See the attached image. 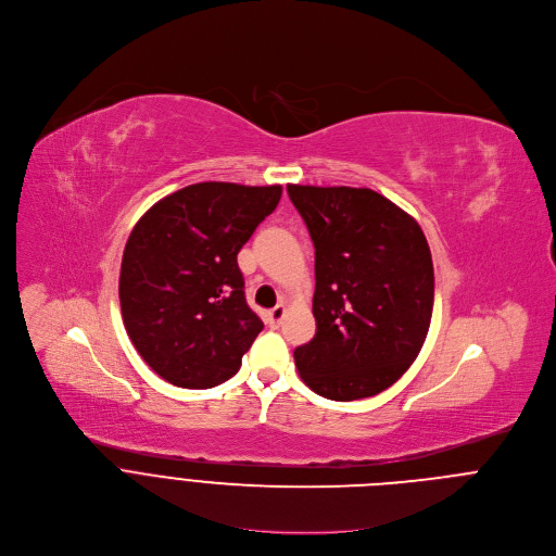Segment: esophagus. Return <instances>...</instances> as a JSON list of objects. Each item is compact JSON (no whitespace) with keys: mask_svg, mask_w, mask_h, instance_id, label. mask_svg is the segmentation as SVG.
<instances>
[{"mask_svg":"<svg viewBox=\"0 0 556 556\" xmlns=\"http://www.w3.org/2000/svg\"><path fill=\"white\" fill-rule=\"evenodd\" d=\"M283 316H286V307H283V305H277L275 309H270V312L266 314V323H268L273 329H277V327L281 325Z\"/></svg>","mask_w":556,"mask_h":556,"instance_id":"obj_1","label":"esophagus"}]
</instances>
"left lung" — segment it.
<instances>
[{
  "instance_id": "8db88e82",
  "label": "left lung",
  "mask_w": 556,
  "mask_h": 556,
  "mask_svg": "<svg viewBox=\"0 0 556 556\" xmlns=\"http://www.w3.org/2000/svg\"><path fill=\"white\" fill-rule=\"evenodd\" d=\"M316 249V336L294 351L301 379L331 401L377 396L418 357L431 325L429 242L370 188L288 186Z\"/></svg>"
}]
</instances>
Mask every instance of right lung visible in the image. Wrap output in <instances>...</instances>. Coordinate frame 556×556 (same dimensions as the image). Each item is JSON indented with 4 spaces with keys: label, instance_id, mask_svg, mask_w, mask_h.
<instances>
[{
    "label": "right lung",
    "instance_id": "add662e5",
    "mask_svg": "<svg viewBox=\"0 0 556 556\" xmlns=\"http://www.w3.org/2000/svg\"><path fill=\"white\" fill-rule=\"evenodd\" d=\"M279 199L281 186L192 184L131 229L118 277L123 325L164 381L207 390L240 370L264 323L247 305L238 251Z\"/></svg>",
    "mask_w": 556,
    "mask_h": 556
}]
</instances>
